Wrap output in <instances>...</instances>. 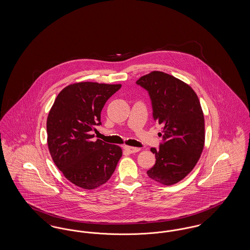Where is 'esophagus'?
Returning a JSON list of instances; mask_svg holds the SVG:
<instances>
[{
	"label": "esophagus",
	"instance_id": "obj_1",
	"mask_svg": "<svg viewBox=\"0 0 250 250\" xmlns=\"http://www.w3.org/2000/svg\"><path fill=\"white\" fill-rule=\"evenodd\" d=\"M124 149L129 153V154H134V153H138L140 151V148H136V147H130V146H125Z\"/></svg>",
	"mask_w": 250,
	"mask_h": 250
}]
</instances>
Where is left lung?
Returning a JSON list of instances; mask_svg holds the SVG:
<instances>
[{"instance_id": "left-lung-1", "label": "left lung", "mask_w": 250, "mask_h": 250, "mask_svg": "<svg viewBox=\"0 0 250 250\" xmlns=\"http://www.w3.org/2000/svg\"><path fill=\"white\" fill-rule=\"evenodd\" d=\"M136 83L150 96L153 118L162 125V143L151 148L155 164L148 176L165 186L178 183L197 164L204 146V117L189 85L164 72L153 71Z\"/></svg>"}]
</instances>
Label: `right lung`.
Wrapping results in <instances>:
<instances>
[{"label":"right lung","mask_w":250,"mask_h":250,"mask_svg":"<svg viewBox=\"0 0 250 250\" xmlns=\"http://www.w3.org/2000/svg\"><path fill=\"white\" fill-rule=\"evenodd\" d=\"M121 84L80 83L60 92L47 120L48 150L55 165L74 185L94 189L107 182L122 156L117 145L94 141L107 99Z\"/></svg>","instance_id":"obj_1"}]
</instances>
